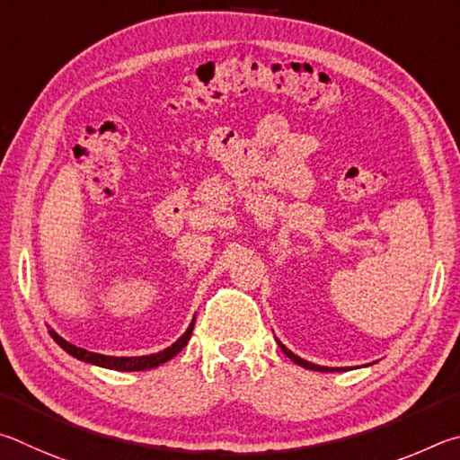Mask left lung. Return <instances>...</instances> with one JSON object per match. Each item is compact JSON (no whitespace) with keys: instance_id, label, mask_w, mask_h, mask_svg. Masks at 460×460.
I'll use <instances>...</instances> for the list:
<instances>
[{"instance_id":"left-lung-1","label":"left lung","mask_w":460,"mask_h":460,"mask_svg":"<svg viewBox=\"0 0 460 460\" xmlns=\"http://www.w3.org/2000/svg\"><path fill=\"white\" fill-rule=\"evenodd\" d=\"M279 345H280V349L285 351V356H287L288 359H293L296 366H303V367H307V369H315V372H340V369H341V367H333V369H332V367H325V366H315V364H311V361H305L303 358L295 356V353H293L291 349H287L285 345L280 343V341H279Z\"/></svg>"}]
</instances>
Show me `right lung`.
<instances>
[{"label":"right lung","mask_w":460,"mask_h":460,"mask_svg":"<svg viewBox=\"0 0 460 460\" xmlns=\"http://www.w3.org/2000/svg\"><path fill=\"white\" fill-rule=\"evenodd\" d=\"M196 321V319H193ZM193 321L191 325L188 327V332H185L180 340H177L172 348H167L159 353H151V356H141V358H111V356H101V353H93V351H86L83 348H76V345L68 343L66 340H62V337L52 332L50 329V335L52 340L60 345V348L70 353L72 358H76L80 361H86V364H94V366H101V367H107V369H119V372H141V369H151V367H157L161 364H165L172 358H175L177 353H180L185 345H188L191 332H193Z\"/></svg>","instance_id":"add662e5"}]
</instances>
